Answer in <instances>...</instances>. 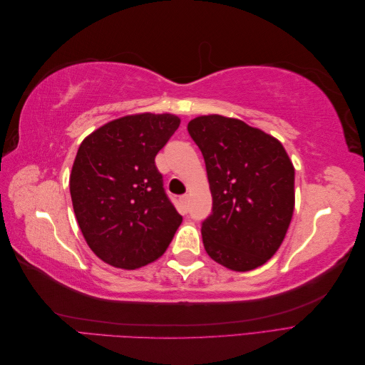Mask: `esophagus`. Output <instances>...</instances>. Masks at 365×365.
<instances>
[{
	"label": "esophagus",
	"mask_w": 365,
	"mask_h": 365,
	"mask_svg": "<svg viewBox=\"0 0 365 365\" xmlns=\"http://www.w3.org/2000/svg\"><path fill=\"white\" fill-rule=\"evenodd\" d=\"M180 201H181V205L187 210V207H189V195H182L180 197Z\"/></svg>",
	"instance_id": "1"
}]
</instances>
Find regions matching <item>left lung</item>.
I'll return each mask as SVG.
<instances>
[{
  "instance_id": "left-lung-1",
  "label": "left lung",
  "mask_w": 365,
  "mask_h": 365,
  "mask_svg": "<svg viewBox=\"0 0 365 365\" xmlns=\"http://www.w3.org/2000/svg\"><path fill=\"white\" fill-rule=\"evenodd\" d=\"M205 161L213 213L202 222L207 254L245 272L267 263L289 228L295 172L282 143L245 121L217 114L187 125Z\"/></svg>"
}]
</instances>
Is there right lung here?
Instances as JSON below:
<instances>
[{
  "instance_id": "add662e5",
  "label": "right lung",
  "mask_w": 365,
  "mask_h": 365,
  "mask_svg": "<svg viewBox=\"0 0 365 365\" xmlns=\"http://www.w3.org/2000/svg\"><path fill=\"white\" fill-rule=\"evenodd\" d=\"M180 123L173 114L125 115L81 143L70 175L74 215L88 247L111 267L155 262L182 222L155 165Z\"/></svg>"
}]
</instances>
